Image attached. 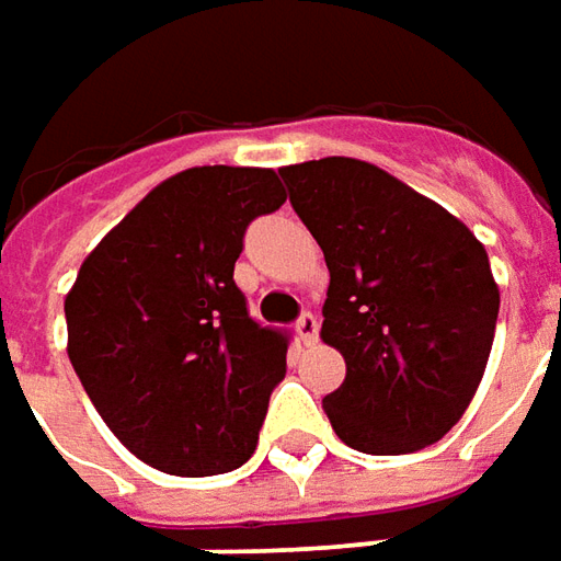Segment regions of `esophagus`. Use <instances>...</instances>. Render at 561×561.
Masks as SVG:
<instances>
[{"label":"esophagus","instance_id":"esophagus-1","mask_svg":"<svg viewBox=\"0 0 561 561\" xmlns=\"http://www.w3.org/2000/svg\"><path fill=\"white\" fill-rule=\"evenodd\" d=\"M297 334H300V341L307 346H312L319 341V319H316V312H300V319H297Z\"/></svg>","mask_w":561,"mask_h":561}]
</instances>
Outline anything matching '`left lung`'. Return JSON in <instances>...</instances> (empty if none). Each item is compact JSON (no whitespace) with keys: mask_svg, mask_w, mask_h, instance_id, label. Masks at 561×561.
Instances as JSON below:
<instances>
[{"mask_svg":"<svg viewBox=\"0 0 561 561\" xmlns=\"http://www.w3.org/2000/svg\"><path fill=\"white\" fill-rule=\"evenodd\" d=\"M279 174L331 273L322 341L346 362L344 383L322 399L334 433L365 455L439 442L470 405L497 325L482 242L359 159L329 156Z\"/></svg>","mask_w":561,"mask_h":561,"instance_id":"1","label":"left lung"}]
</instances>
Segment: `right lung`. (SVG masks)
I'll return each instance as SVG.
<instances>
[{
	"instance_id": "right-lung-1",
	"label": "right lung",
	"mask_w": 561,
	"mask_h": 561,
	"mask_svg": "<svg viewBox=\"0 0 561 561\" xmlns=\"http://www.w3.org/2000/svg\"><path fill=\"white\" fill-rule=\"evenodd\" d=\"M282 202L270 169L181 171L106 232L64 300L76 375L156 470L230 472L257 448L291 331L251 319L232 266Z\"/></svg>"
}]
</instances>
